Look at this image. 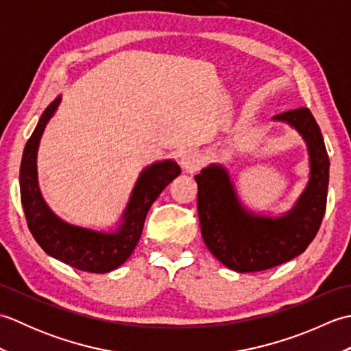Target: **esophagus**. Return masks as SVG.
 <instances>
[{
	"instance_id": "1",
	"label": "esophagus",
	"mask_w": 351,
	"mask_h": 351,
	"mask_svg": "<svg viewBox=\"0 0 351 351\" xmlns=\"http://www.w3.org/2000/svg\"><path fill=\"white\" fill-rule=\"evenodd\" d=\"M181 167L189 171V173H193V171H196L200 169V166H202V158H200V155L196 154V152H185L182 156H181Z\"/></svg>"
}]
</instances>
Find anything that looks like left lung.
Wrapping results in <instances>:
<instances>
[{
	"label": "left lung",
	"instance_id": "left-lung-1",
	"mask_svg": "<svg viewBox=\"0 0 351 351\" xmlns=\"http://www.w3.org/2000/svg\"><path fill=\"white\" fill-rule=\"evenodd\" d=\"M299 131L308 145L311 180L293 211L279 219L241 210L226 170L210 166L195 176L204 241L213 255L238 273L263 271L300 255L314 240L326 213L329 155L317 121L302 107L274 116Z\"/></svg>",
	"mask_w": 351,
	"mask_h": 351
}]
</instances>
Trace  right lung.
Segmentation results:
<instances>
[{"label":"right lung","instance_id":"obj_1","mask_svg":"<svg viewBox=\"0 0 351 351\" xmlns=\"http://www.w3.org/2000/svg\"><path fill=\"white\" fill-rule=\"evenodd\" d=\"M58 104L60 98H57L43 111L22 154L19 184L21 202L24 206L27 225L37 244L49 256L77 270L107 273L122 265L130 258L140 240L149 208L160 196V193L181 173V169L170 160L147 167L134 187L131 200L123 214V223L114 234H101L68 225L52 214L43 202L37 187L36 171L37 146L45 126L54 114Z\"/></svg>","mask_w":351,"mask_h":351}]
</instances>
